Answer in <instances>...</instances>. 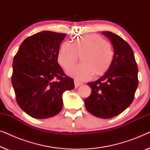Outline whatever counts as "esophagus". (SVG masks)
Here are the masks:
<instances>
[{"label": "esophagus", "instance_id": "esophagus-1", "mask_svg": "<svg viewBox=\"0 0 150 150\" xmlns=\"http://www.w3.org/2000/svg\"><path fill=\"white\" fill-rule=\"evenodd\" d=\"M74 85H75V87H78L81 85H82V83L79 81H77V80H74Z\"/></svg>", "mask_w": 150, "mask_h": 150}]
</instances>
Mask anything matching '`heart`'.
<instances>
[{
    "mask_svg": "<svg viewBox=\"0 0 150 150\" xmlns=\"http://www.w3.org/2000/svg\"><path fill=\"white\" fill-rule=\"evenodd\" d=\"M81 57V63L67 71L71 76L85 81L104 74L112 64L113 50L111 44L102 37L89 34L77 38L72 43L61 45L58 52V62L65 70L72 67Z\"/></svg>",
    "mask_w": 150,
    "mask_h": 150,
    "instance_id": "heart-1",
    "label": "heart"
}]
</instances>
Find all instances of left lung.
Returning a JSON list of instances; mask_svg holds the SVG:
<instances>
[{
    "label": "left lung",
    "instance_id": "obj_1",
    "mask_svg": "<svg viewBox=\"0 0 150 150\" xmlns=\"http://www.w3.org/2000/svg\"><path fill=\"white\" fill-rule=\"evenodd\" d=\"M114 48L113 60L104 75L88 83L91 93L85 100V108L98 117H115L132 103L138 87V67L130 45L117 35L102 31Z\"/></svg>",
    "mask_w": 150,
    "mask_h": 150
}]
</instances>
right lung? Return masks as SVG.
<instances>
[{"mask_svg": "<svg viewBox=\"0 0 150 150\" xmlns=\"http://www.w3.org/2000/svg\"><path fill=\"white\" fill-rule=\"evenodd\" d=\"M65 33L42 31L28 37L13 58L11 83L16 99L28 115L46 119L63 107L62 95L74 88L58 63L59 46Z\"/></svg>", "mask_w": 150, "mask_h": 150, "instance_id": "right-lung-1", "label": "right lung"}]
</instances>
